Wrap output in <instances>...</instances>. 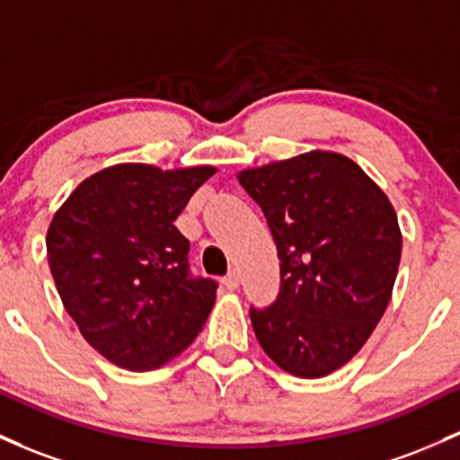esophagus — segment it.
Segmentation results:
<instances>
[{"mask_svg": "<svg viewBox=\"0 0 460 460\" xmlns=\"http://www.w3.org/2000/svg\"><path fill=\"white\" fill-rule=\"evenodd\" d=\"M222 281H225L226 290H235V288L240 286V272L238 270H231L229 275H226Z\"/></svg>", "mask_w": 460, "mask_h": 460, "instance_id": "esophagus-1", "label": "esophagus"}]
</instances>
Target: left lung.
I'll use <instances>...</instances> for the list:
<instances>
[{"label": "left lung", "mask_w": 460, "mask_h": 460, "mask_svg": "<svg viewBox=\"0 0 460 460\" xmlns=\"http://www.w3.org/2000/svg\"><path fill=\"white\" fill-rule=\"evenodd\" d=\"M264 211L281 290L251 323L266 356L296 377H323L365 347L385 316L402 260L388 196L356 161L310 150L238 172Z\"/></svg>", "instance_id": "8db88e82"}]
</instances>
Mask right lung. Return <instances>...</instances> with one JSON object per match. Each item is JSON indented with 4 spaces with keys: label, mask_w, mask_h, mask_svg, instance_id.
<instances>
[{
    "label": "right lung",
    "mask_w": 460,
    "mask_h": 460,
    "mask_svg": "<svg viewBox=\"0 0 460 460\" xmlns=\"http://www.w3.org/2000/svg\"><path fill=\"white\" fill-rule=\"evenodd\" d=\"M214 165L118 164L87 176L48 226V264L65 310L109 362L153 371L183 353L216 304V281L188 275L174 226Z\"/></svg>",
    "instance_id": "1"
}]
</instances>
